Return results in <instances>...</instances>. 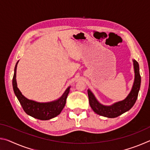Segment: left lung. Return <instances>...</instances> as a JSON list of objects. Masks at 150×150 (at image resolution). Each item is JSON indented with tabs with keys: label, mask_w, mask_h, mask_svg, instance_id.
I'll return each mask as SVG.
<instances>
[{
	"label": "left lung",
	"mask_w": 150,
	"mask_h": 150,
	"mask_svg": "<svg viewBox=\"0 0 150 150\" xmlns=\"http://www.w3.org/2000/svg\"><path fill=\"white\" fill-rule=\"evenodd\" d=\"M134 70V81L130 93L124 100L113 103L111 105H104L98 101L92 91L87 90L88 100L91 108L98 115L107 118H116L128 111L135 104L140 88L141 77L139 75V64L135 59H133Z\"/></svg>",
	"instance_id": "left-lung-1"
}]
</instances>
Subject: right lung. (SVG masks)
<instances>
[{
    "label": "right lung",
    "instance_id": "right-lung-1",
    "mask_svg": "<svg viewBox=\"0 0 150 150\" xmlns=\"http://www.w3.org/2000/svg\"><path fill=\"white\" fill-rule=\"evenodd\" d=\"M18 62L19 61H18L14 67L12 86H13L15 95L16 96L25 112L32 117L42 120H50L59 115L65 105L66 99L70 91V86L66 88L63 95L57 100L47 103H39L35 100H30L22 95L17 87L16 78L17 65Z\"/></svg>",
    "mask_w": 150,
    "mask_h": 150
}]
</instances>
